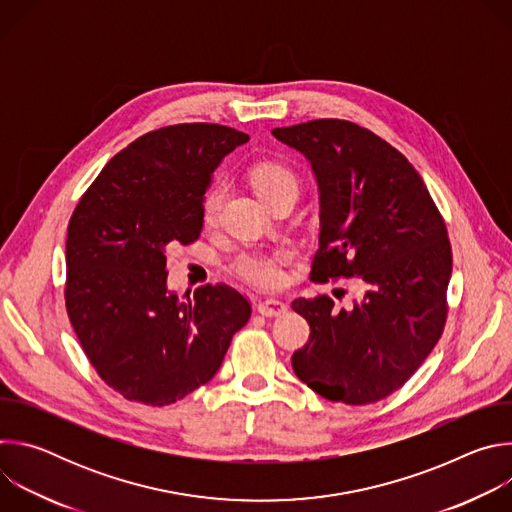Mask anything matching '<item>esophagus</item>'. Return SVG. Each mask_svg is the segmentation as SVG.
Segmentation results:
<instances>
[{
	"label": "esophagus",
	"instance_id": "obj_1",
	"mask_svg": "<svg viewBox=\"0 0 512 512\" xmlns=\"http://www.w3.org/2000/svg\"><path fill=\"white\" fill-rule=\"evenodd\" d=\"M257 312L261 316H267V318H275V316H281L287 312V306L279 300H273V298H267V300H261L257 304Z\"/></svg>",
	"mask_w": 512,
	"mask_h": 512
}]
</instances>
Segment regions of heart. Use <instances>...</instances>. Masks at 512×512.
I'll return each mask as SVG.
<instances>
[{"label":"heart","instance_id":"1","mask_svg":"<svg viewBox=\"0 0 512 512\" xmlns=\"http://www.w3.org/2000/svg\"><path fill=\"white\" fill-rule=\"evenodd\" d=\"M253 186L261 200L267 204L273 198L281 194H294L298 196L300 180L296 172L279 162H265L259 164L253 170ZM227 198V184L214 182L204 198H202V223L214 225L218 212L223 208V202ZM291 251L289 249H275V251H241L233 263L231 269L245 281L257 285V287H277L285 279L283 267L289 263Z\"/></svg>","mask_w":512,"mask_h":512}]
</instances>
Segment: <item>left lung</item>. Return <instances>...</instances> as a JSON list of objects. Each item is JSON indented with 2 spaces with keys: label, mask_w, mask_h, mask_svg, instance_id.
Segmentation results:
<instances>
[{
  "label": "left lung",
  "mask_w": 512,
  "mask_h": 512,
  "mask_svg": "<svg viewBox=\"0 0 512 512\" xmlns=\"http://www.w3.org/2000/svg\"><path fill=\"white\" fill-rule=\"evenodd\" d=\"M320 188V249L310 277L369 285L352 310L328 296L294 300L310 324L291 364L328 401L367 405L401 389L440 340L448 318L452 245L444 218L409 160L344 119L277 127Z\"/></svg>",
  "instance_id": "left-lung-1"
}]
</instances>
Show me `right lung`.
<instances>
[{"label":"right lung","instance_id":"right-lung-1","mask_svg":"<svg viewBox=\"0 0 512 512\" xmlns=\"http://www.w3.org/2000/svg\"><path fill=\"white\" fill-rule=\"evenodd\" d=\"M247 133L178 123L145 133L101 170L70 216L64 302L99 377L125 399L164 407L208 383L251 302L227 283L168 291L166 249L202 231V198Z\"/></svg>","mask_w":512,"mask_h":512}]
</instances>
